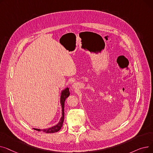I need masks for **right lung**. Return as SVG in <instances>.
I'll list each match as a JSON object with an SVG mask.
<instances>
[{
    "label": "right lung",
    "instance_id": "1",
    "mask_svg": "<svg viewBox=\"0 0 153 153\" xmlns=\"http://www.w3.org/2000/svg\"><path fill=\"white\" fill-rule=\"evenodd\" d=\"M70 95L69 92V89L68 87L66 88L65 89H64L62 91L61 94V97H60V103H61V105L62 107V116L60 118V120L59 123L51 128H46V129H37V128H33L34 130L38 131H43L46 133H53L58 132L61 130V128L62 126V124L64 122V102H65L66 99L69 97Z\"/></svg>",
    "mask_w": 153,
    "mask_h": 153
}]
</instances>
